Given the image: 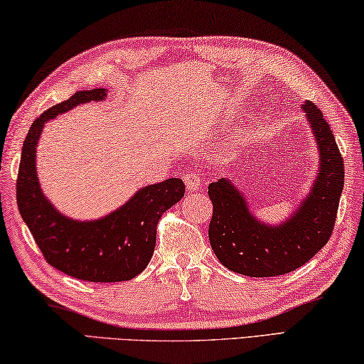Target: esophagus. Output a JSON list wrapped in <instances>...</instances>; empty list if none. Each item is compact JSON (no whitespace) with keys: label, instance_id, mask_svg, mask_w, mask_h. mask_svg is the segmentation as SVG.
<instances>
[{"label":"esophagus","instance_id":"esophagus-1","mask_svg":"<svg viewBox=\"0 0 364 364\" xmlns=\"http://www.w3.org/2000/svg\"><path fill=\"white\" fill-rule=\"evenodd\" d=\"M183 182H186V187L188 192H196L203 183V178L198 171H188L187 174H183Z\"/></svg>","mask_w":364,"mask_h":364}]
</instances>
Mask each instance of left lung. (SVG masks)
I'll use <instances>...</instances> for the list:
<instances>
[{
  "label": "left lung",
  "instance_id": "8db88e82",
  "mask_svg": "<svg viewBox=\"0 0 364 364\" xmlns=\"http://www.w3.org/2000/svg\"><path fill=\"white\" fill-rule=\"evenodd\" d=\"M318 148V172L309 192L281 223L263 221L228 177L210 183V243L218 259L250 277L282 276L323 248L332 234L343 190V161L329 124L311 101L301 105Z\"/></svg>",
  "mask_w": 364,
  "mask_h": 364
}]
</instances>
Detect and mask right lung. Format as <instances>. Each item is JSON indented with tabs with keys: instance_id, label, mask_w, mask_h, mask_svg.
Listing matches in <instances>:
<instances>
[{
	"instance_id": "add662e5",
	"label": "right lung",
	"mask_w": 364,
	"mask_h": 364,
	"mask_svg": "<svg viewBox=\"0 0 364 364\" xmlns=\"http://www.w3.org/2000/svg\"><path fill=\"white\" fill-rule=\"evenodd\" d=\"M106 97V88L77 92L35 119L23 141L16 186L19 213L45 259L58 271L88 282H121L139 276L153 256L158 221L186 193L181 178H166L139 188L117 210L83 221L51 203L37 172V146L45 124Z\"/></svg>"
}]
</instances>
